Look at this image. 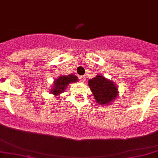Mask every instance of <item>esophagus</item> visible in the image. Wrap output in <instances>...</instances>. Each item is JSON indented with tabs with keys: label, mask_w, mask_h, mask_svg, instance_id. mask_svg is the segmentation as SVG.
Masks as SVG:
<instances>
[{
	"label": "esophagus",
	"mask_w": 158,
	"mask_h": 158,
	"mask_svg": "<svg viewBox=\"0 0 158 158\" xmlns=\"http://www.w3.org/2000/svg\"><path fill=\"white\" fill-rule=\"evenodd\" d=\"M79 79H80V81L82 82V83H84L85 81V77L84 76H80L79 77Z\"/></svg>",
	"instance_id": "1"
}]
</instances>
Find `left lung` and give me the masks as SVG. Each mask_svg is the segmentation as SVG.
Wrapping results in <instances>:
<instances>
[{
	"instance_id": "8db88e82",
	"label": "left lung",
	"mask_w": 158,
	"mask_h": 158,
	"mask_svg": "<svg viewBox=\"0 0 158 158\" xmlns=\"http://www.w3.org/2000/svg\"><path fill=\"white\" fill-rule=\"evenodd\" d=\"M88 85L98 103L108 104L115 99L118 94V89L115 85L100 75L90 79Z\"/></svg>"
}]
</instances>
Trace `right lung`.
Wrapping results in <instances>:
<instances>
[{"mask_svg":"<svg viewBox=\"0 0 158 158\" xmlns=\"http://www.w3.org/2000/svg\"><path fill=\"white\" fill-rule=\"evenodd\" d=\"M78 79L75 75L70 74L69 76H60L54 82L53 88L51 89V92L54 95L60 94L67 88V85L71 82L77 81Z\"/></svg>","mask_w":158,"mask_h":158,"instance_id":"obj_1","label":"right lung"}]
</instances>
